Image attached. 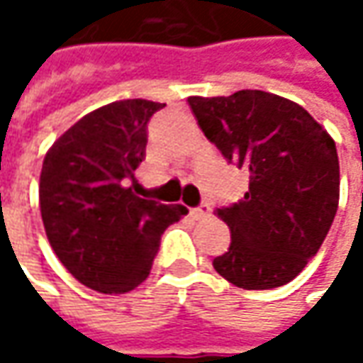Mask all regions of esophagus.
I'll return each mask as SVG.
<instances>
[{
    "label": "esophagus",
    "mask_w": 363,
    "mask_h": 363,
    "mask_svg": "<svg viewBox=\"0 0 363 363\" xmlns=\"http://www.w3.org/2000/svg\"><path fill=\"white\" fill-rule=\"evenodd\" d=\"M210 214H212V208H210V203H202V206H198V208H194V210H191V216L198 218V220L208 218Z\"/></svg>",
    "instance_id": "obj_1"
}]
</instances>
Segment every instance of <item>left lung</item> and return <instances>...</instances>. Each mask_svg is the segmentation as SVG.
<instances>
[{"instance_id":"1","label":"left lung","mask_w":363,"mask_h":363,"mask_svg":"<svg viewBox=\"0 0 363 363\" xmlns=\"http://www.w3.org/2000/svg\"><path fill=\"white\" fill-rule=\"evenodd\" d=\"M203 135L238 169L248 191L218 216L230 228L214 269L240 289H274L299 274L328 236L340 202L335 141L297 103L264 91L189 96Z\"/></svg>"}]
</instances>
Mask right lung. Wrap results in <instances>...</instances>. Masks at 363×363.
I'll use <instances>...</instances> for the list:
<instances>
[{
	"instance_id": "obj_1",
	"label": "right lung",
	"mask_w": 363,
	"mask_h": 363,
	"mask_svg": "<svg viewBox=\"0 0 363 363\" xmlns=\"http://www.w3.org/2000/svg\"><path fill=\"white\" fill-rule=\"evenodd\" d=\"M163 103L115 101L84 115L50 147L40 174V212L66 271L99 293L121 295L149 277L161 234L188 208L139 198L147 123ZM133 186H129L128 182Z\"/></svg>"
}]
</instances>
